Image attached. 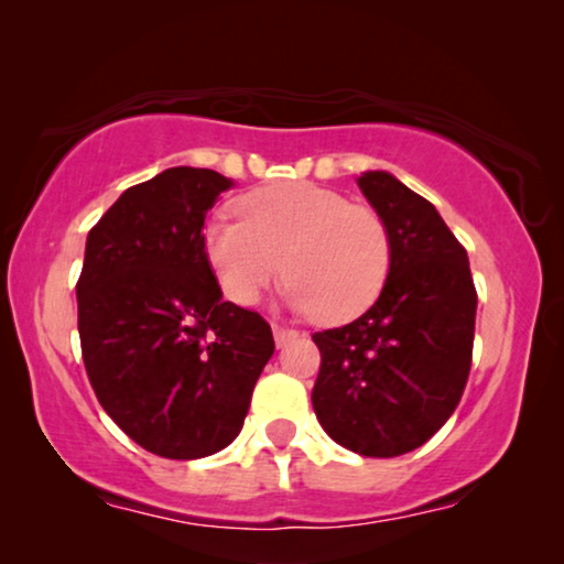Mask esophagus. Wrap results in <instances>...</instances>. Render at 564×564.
Listing matches in <instances>:
<instances>
[{"label":"esophagus","mask_w":564,"mask_h":564,"mask_svg":"<svg viewBox=\"0 0 564 564\" xmlns=\"http://www.w3.org/2000/svg\"><path fill=\"white\" fill-rule=\"evenodd\" d=\"M272 330H274V344L280 346V349H282L284 344L292 341V338L297 336V330H292V328H284V326H276V323H274V326H272Z\"/></svg>","instance_id":"esophagus-1"}]
</instances>
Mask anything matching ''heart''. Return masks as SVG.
<instances>
[{"label": "heart", "instance_id": "obj_1", "mask_svg": "<svg viewBox=\"0 0 564 564\" xmlns=\"http://www.w3.org/2000/svg\"><path fill=\"white\" fill-rule=\"evenodd\" d=\"M241 220L215 218L203 249L228 300L253 305L290 276L288 303L323 323L357 318L388 282L392 246L380 213L313 182H276L238 199Z\"/></svg>", "mask_w": 564, "mask_h": 564}]
</instances>
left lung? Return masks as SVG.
Wrapping results in <instances>:
<instances>
[{"label":"left lung","instance_id":"left-lung-1","mask_svg":"<svg viewBox=\"0 0 564 564\" xmlns=\"http://www.w3.org/2000/svg\"><path fill=\"white\" fill-rule=\"evenodd\" d=\"M357 184L388 226L390 274L365 315L313 334V411L344 449L400 457L426 444L465 392L477 292L467 251L429 199L390 172Z\"/></svg>","mask_w":564,"mask_h":564}]
</instances>
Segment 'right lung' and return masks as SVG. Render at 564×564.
<instances>
[{"label": "right lung", "instance_id": "right-lung-1", "mask_svg": "<svg viewBox=\"0 0 564 564\" xmlns=\"http://www.w3.org/2000/svg\"><path fill=\"white\" fill-rule=\"evenodd\" d=\"M234 180L174 166L122 192L87 236L82 357L107 415L143 449L199 459L241 434L274 354L269 323L223 300L205 215Z\"/></svg>", "mask_w": 564, "mask_h": 564}]
</instances>
